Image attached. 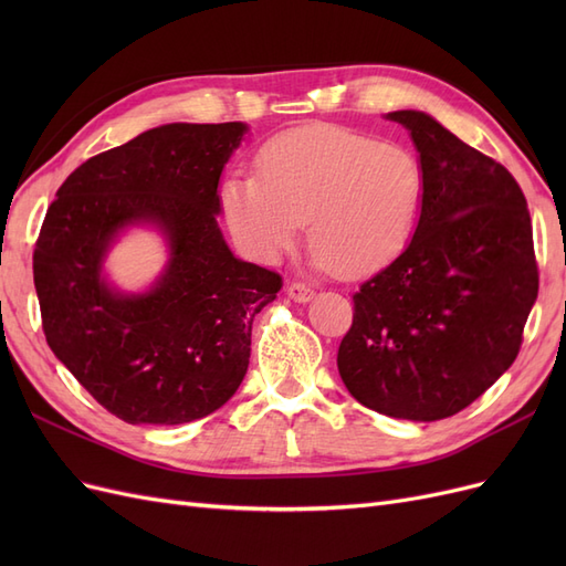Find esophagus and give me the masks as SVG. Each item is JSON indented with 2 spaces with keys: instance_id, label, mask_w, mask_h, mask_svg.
Returning <instances> with one entry per match:
<instances>
[{
  "instance_id": "1",
  "label": "esophagus",
  "mask_w": 566,
  "mask_h": 566,
  "mask_svg": "<svg viewBox=\"0 0 566 566\" xmlns=\"http://www.w3.org/2000/svg\"><path fill=\"white\" fill-rule=\"evenodd\" d=\"M285 295H287L290 300H295V302L304 304V302H312V300H314V290H312L310 285H304V283H287Z\"/></svg>"
}]
</instances>
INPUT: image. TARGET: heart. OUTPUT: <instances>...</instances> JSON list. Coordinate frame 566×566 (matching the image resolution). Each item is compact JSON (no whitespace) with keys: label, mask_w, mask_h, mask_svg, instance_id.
I'll return each mask as SVG.
<instances>
[{"label":"heart","mask_w":566,"mask_h":566,"mask_svg":"<svg viewBox=\"0 0 566 566\" xmlns=\"http://www.w3.org/2000/svg\"><path fill=\"white\" fill-rule=\"evenodd\" d=\"M254 177H229L219 202L235 245L279 262L310 219L314 264L345 279L397 262L416 233L424 172L413 150L368 134L314 125L271 139Z\"/></svg>","instance_id":"1"}]
</instances>
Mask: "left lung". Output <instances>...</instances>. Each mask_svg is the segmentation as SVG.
I'll use <instances>...</instances> for the list:
<instances>
[{"mask_svg":"<svg viewBox=\"0 0 566 566\" xmlns=\"http://www.w3.org/2000/svg\"><path fill=\"white\" fill-rule=\"evenodd\" d=\"M424 172L413 238L354 295L337 352L352 397L389 418L455 416L501 378L538 297L526 198L507 169L422 111H394Z\"/></svg>","mask_w":566,"mask_h":566,"instance_id":"1","label":"left lung"}]
</instances>
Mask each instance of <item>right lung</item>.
I'll return each mask as SVG.
<instances>
[{
    "label": "right lung",
    "instance_id": "right-lung-1",
    "mask_svg": "<svg viewBox=\"0 0 566 566\" xmlns=\"http://www.w3.org/2000/svg\"><path fill=\"white\" fill-rule=\"evenodd\" d=\"M245 123L153 127L82 163L46 210L32 273L51 352L129 424H184L241 387L252 318L279 273L238 260L217 224L221 169ZM156 228L168 264L144 294L105 276L127 228Z\"/></svg>",
    "mask_w": 566,
    "mask_h": 566
}]
</instances>
